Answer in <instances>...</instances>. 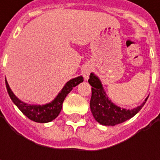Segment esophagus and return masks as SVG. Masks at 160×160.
Listing matches in <instances>:
<instances>
[{"mask_svg":"<svg viewBox=\"0 0 160 160\" xmlns=\"http://www.w3.org/2000/svg\"><path fill=\"white\" fill-rule=\"evenodd\" d=\"M91 71H92V69H91V67L90 66H84L83 68H82V75L84 77V79H88Z\"/></svg>","mask_w":160,"mask_h":160,"instance_id":"34e87169","label":"esophagus"}]
</instances>
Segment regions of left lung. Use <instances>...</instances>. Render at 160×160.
Here are the masks:
<instances>
[{"mask_svg":"<svg viewBox=\"0 0 160 160\" xmlns=\"http://www.w3.org/2000/svg\"><path fill=\"white\" fill-rule=\"evenodd\" d=\"M88 82L92 86V97L90 101L92 113L96 121L103 126H113L130 119L142 109L148 99L147 98L145 102L136 108L131 110L121 108L108 100L102 88L101 81L92 73L90 76Z\"/></svg>","mask_w":160,"mask_h":160,"instance_id":"1","label":"left lung"}]
</instances>
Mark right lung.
I'll list each match as a JSON object with an SVG mask.
<instances>
[{
  "mask_svg": "<svg viewBox=\"0 0 160 160\" xmlns=\"http://www.w3.org/2000/svg\"><path fill=\"white\" fill-rule=\"evenodd\" d=\"M83 81V77H78L77 78L71 79L70 81H68L66 83L63 89L61 90V92L58 93V96L55 98V100L53 102L49 104H46V105H42V106L28 105L27 103L22 102L14 95V93L10 90L6 80H5V83H6V88H7L8 93H9L11 101L14 102V104L19 108V110L26 117H28L29 119L34 121L36 123H48V122L52 121L58 117V114L61 111L62 104H63L66 96L70 92L71 90L75 86L82 83Z\"/></svg>",
  "mask_w": 160,
  "mask_h": 160,
  "instance_id": "right-lung-1",
  "label": "right lung"
}]
</instances>
